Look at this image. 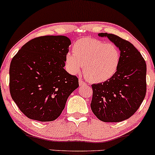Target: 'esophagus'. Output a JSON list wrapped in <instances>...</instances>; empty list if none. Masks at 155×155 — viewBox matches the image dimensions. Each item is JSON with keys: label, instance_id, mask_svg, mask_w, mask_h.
<instances>
[{"label": "esophagus", "instance_id": "obj_1", "mask_svg": "<svg viewBox=\"0 0 155 155\" xmlns=\"http://www.w3.org/2000/svg\"><path fill=\"white\" fill-rule=\"evenodd\" d=\"M79 84H80V86H85V85H86V83L83 81V80L82 79V78H80V79H79Z\"/></svg>", "mask_w": 155, "mask_h": 155}]
</instances>
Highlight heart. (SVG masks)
I'll return each instance as SVG.
<instances>
[{
  "label": "heart",
  "mask_w": 155,
  "mask_h": 155,
  "mask_svg": "<svg viewBox=\"0 0 155 155\" xmlns=\"http://www.w3.org/2000/svg\"><path fill=\"white\" fill-rule=\"evenodd\" d=\"M73 53L66 55L65 62L72 74H78L84 66L83 74L92 83H102L114 75L120 62V51L116 45L93 38L78 40Z\"/></svg>",
  "instance_id": "heart-1"
}]
</instances>
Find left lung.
Returning a JSON list of instances; mask_svg holds the SVG:
<instances>
[{
	"mask_svg": "<svg viewBox=\"0 0 155 155\" xmlns=\"http://www.w3.org/2000/svg\"><path fill=\"white\" fill-rule=\"evenodd\" d=\"M120 50V62L112 78L92 84V112L105 122H120L139 108L147 92V64L140 52L127 40L112 34L100 33Z\"/></svg>",
	"mask_w": 155,
	"mask_h": 155,
	"instance_id": "left-lung-1",
	"label": "left lung"
}]
</instances>
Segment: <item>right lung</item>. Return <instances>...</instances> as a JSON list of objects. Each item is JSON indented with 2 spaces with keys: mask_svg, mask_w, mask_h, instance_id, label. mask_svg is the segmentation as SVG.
Masks as SVG:
<instances>
[{
  "mask_svg": "<svg viewBox=\"0 0 155 155\" xmlns=\"http://www.w3.org/2000/svg\"><path fill=\"white\" fill-rule=\"evenodd\" d=\"M70 45L67 36H39L28 41L12 58L10 94L29 119L54 121L79 86L78 78L64 69Z\"/></svg>",
  "mask_w": 155,
  "mask_h": 155,
  "instance_id": "add662e5",
  "label": "right lung"
}]
</instances>
